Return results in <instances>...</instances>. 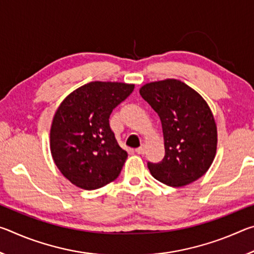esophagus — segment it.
I'll return each mask as SVG.
<instances>
[{"instance_id":"esophagus-1","label":"esophagus","mask_w":254,"mask_h":254,"mask_svg":"<svg viewBox=\"0 0 254 254\" xmlns=\"http://www.w3.org/2000/svg\"><path fill=\"white\" fill-rule=\"evenodd\" d=\"M135 152H136L137 154H144V152H145V145H144L143 143L141 144L139 148L135 149Z\"/></svg>"}]
</instances>
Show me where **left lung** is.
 I'll return each instance as SVG.
<instances>
[{
  "label": "left lung",
  "mask_w": 254,
  "mask_h": 254,
  "mask_svg": "<svg viewBox=\"0 0 254 254\" xmlns=\"http://www.w3.org/2000/svg\"><path fill=\"white\" fill-rule=\"evenodd\" d=\"M140 94L161 120L165 157L148 162L159 182L182 187L200 178L212 165L217 131L207 103L198 93L177 79L153 81Z\"/></svg>",
  "instance_id": "left-lung-1"
}]
</instances>
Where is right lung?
Here are the masks:
<instances>
[{"instance_id": "obj_1", "label": "right lung", "mask_w": 254, "mask_h": 254, "mask_svg": "<svg viewBox=\"0 0 254 254\" xmlns=\"http://www.w3.org/2000/svg\"><path fill=\"white\" fill-rule=\"evenodd\" d=\"M134 85L92 81L69 94L50 130L54 161L75 186L93 190L117 179L127 158L110 126V115Z\"/></svg>"}]
</instances>
